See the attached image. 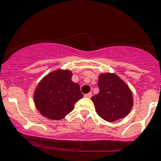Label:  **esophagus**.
Segmentation results:
<instances>
[{"instance_id":"34e87169","label":"esophagus","mask_w":161,"mask_h":161,"mask_svg":"<svg viewBox=\"0 0 161 161\" xmlns=\"http://www.w3.org/2000/svg\"><path fill=\"white\" fill-rule=\"evenodd\" d=\"M85 97H87V98H90L91 97H92V92H88V93L84 94Z\"/></svg>"}]
</instances>
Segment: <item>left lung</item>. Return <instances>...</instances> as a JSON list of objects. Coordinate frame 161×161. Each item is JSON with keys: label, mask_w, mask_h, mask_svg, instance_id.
<instances>
[{"label": "left lung", "mask_w": 161, "mask_h": 161, "mask_svg": "<svg viewBox=\"0 0 161 161\" xmlns=\"http://www.w3.org/2000/svg\"><path fill=\"white\" fill-rule=\"evenodd\" d=\"M98 94L92 97L99 117L108 121L123 118L133 105L132 93L127 85L114 74L99 76Z\"/></svg>", "instance_id": "left-lung-1"}]
</instances>
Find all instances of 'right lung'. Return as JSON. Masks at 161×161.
Returning <instances> with one entry per match:
<instances>
[{
  "mask_svg": "<svg viewBox=\"0 0 161 161\" xmlns=\"http://www.w3.org/2000/svg\"><path fill=\"white\" fill-rule=\"evenodd\" d=\"M72 73L56 70L48 74L38 85L34 99L38 111L52 120L63 119L83 97L80 87L71 80Z\"/></svg>",
  "mask_w": 161,
  "mask_h": 161,
  "instance_id": "obj_1",
  "label": "right lung"
}]
</instances>
